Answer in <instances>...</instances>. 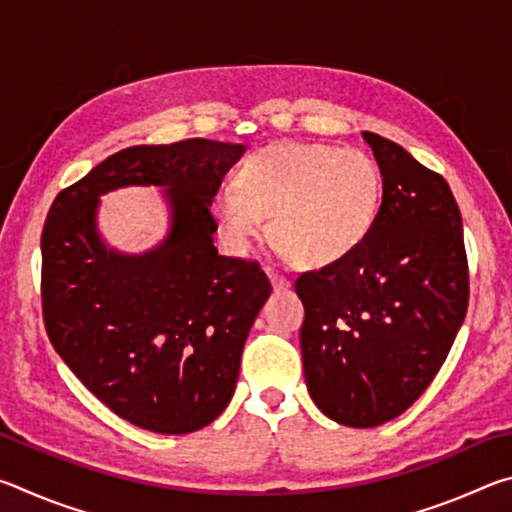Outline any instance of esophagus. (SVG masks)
<instances>
[{
    "label": "esophagus",
    "mask_w": 512,
    "mask_h": 512,
    "mask_svg": "<svg viewBox=\"0 0 512 512\" xmlns=\"http://www.w3.org/2000/svg\"><path fill=\"white\" fill-rule=\"evenodd\" d=\"M266 275H268V280H271V284H273V289H275V291H284V289H289V287H291V282L287 280V277L277 273L275 268H266Z\"/></svg>",
    "instance_id": "34e87169"
}]
</instances>
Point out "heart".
I'll list each match as a JSON object with an SVG mask.
<instances>
[{"instance_id": "heart-1", "label": "heart", "mask_w": 512, "mask_h": 512, "mask_svg": "<svg viewBox=\"0 0 512 512\" xmlns=\"http://www.w3.org/2000/svg\"><path fill=\"white\" fill-rule=\"evenodd\" d=\"M235 189L212 216L225 244L246 250L262 237L298 266H327L354 253L377 221L381 171L370 153L320 142H280L250 153Z\"/></svg>"}]
</instances>
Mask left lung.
Here are the masks:
<instances>
[{
	"mask_svg": "<svg viewBox=\"0 0 512 512\" xmlns=\"http://www.w3.org/2000/svg\"><path fill=\"white\" fill-rule=\"evenodd\" d=\"M381 171L366 241L302 273V368L311 400L345 427H379L427 391L467 311L463 221L443 176L363 133Z\"/></svg>",
	"mask_w": 512,
	"mask_h": 512,
	"instance_id": "8db88e82",
	"label": "left lung"
}]
</instances>
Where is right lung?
<instances>
[{"instance_id": "1", "label": "right lung", "mask_w": 512, "mask_h": 512, "mask_svg": "<svg viewBox=\"0 0 512 512\" xmlns=\"http://www.w3.org/2000/svg\"><path fill=\"white\" fill-rule=\"evenodd\" d=\"M244 144L196 137L131 146L63 189L42 230V311L54 350L119 418L192 433L219 418L271 282L257 262L214 248L210 205ZM160 186L168 235L142 254L110 247L100 196Z\"/></svg>"}]
</instances>
